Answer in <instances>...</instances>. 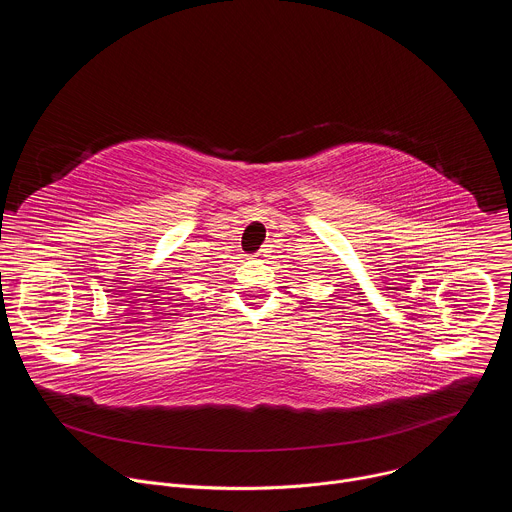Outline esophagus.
Listing matches in <instances>:
<instances>
[{"label": "esophagus", "mask_w": 512, "mask_h": 512, "mask_svg": "<svg viewBox=\"0 0 512 512\" xmlns=\"http://www.w3.org/2000/svg\"><path fill=\"white\" fill-rule=\"evenodd\" d=\"M253 257H255V259H261V257H263V253H261V251H259V253H255V255H253Z\"/></svg>", "instance_id": "34e87169"}]
</instances>
